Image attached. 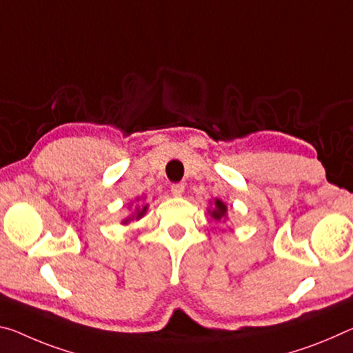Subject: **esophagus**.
Returning <instances> with one entry per match:
<instances>
[{
	"label": "esophagus",
	"mask_w": 353,
	"mask_h": 353,
	"mask_svg": "<svg viewBox=\"0 0 353 353\" xmlns=\"http://www.w3.org/2000/svg\"><path fill=\"white\" fill-rule=\"evenodd\" d=\"M183 192H185V185H183L182 182L172 183V185H171V193L174 194V196H182Z\"/></svg>",
	"instance_id": "obj_1"
}]
</instances>
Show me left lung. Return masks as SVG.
Returning a JSON list of instances; mask_svg holds the SVG:
<instances>
[{"mask_svg":"<svg viewBox=\"0 0 353 353\" xmlns=\"http://www.w3.org/2000/svg\"><path fill=\"white\" fill-rule=\"evenodd\" d=\"M209 214H210V216L214 218V220H216V221H220V220H226V216H228V207H226V204L223 203L221 199H215L214 201V207H212V209H209Z\"/></svg>","mask_w":353,"mask_h":353,"instance_id":"1","label":"left lung"}]
</instances>
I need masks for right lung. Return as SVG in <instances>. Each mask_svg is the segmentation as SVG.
<instances>
[{
  "label": "right lung",
  "instance_id": "right-lung-1",
  "mask_svg": "<svg viewBox=\"0 0 353 353\" xmlns=\"http://www.w3.org/2000/svg\"><path fill=\"white\" fill-rule=\"evenodd\" d=\"M148 212V204H143V205H138L135 209V214L130 215L128 218H125L124 221H122V225H127V223H130L132 220H139V218L144 216V214Z\"/></svg>",
  "mask_w": 353,
  "mask_h": 353
}]
</instances>
